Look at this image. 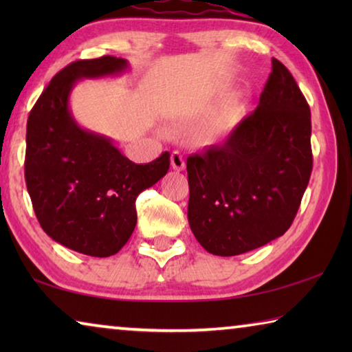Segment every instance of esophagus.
<instances>
[{
    "instance_id": "1",
    "label": "esophagus",
    "mask_w": 352,
    "mask_h": 352,
    "mask_svg": "<svg viewBox=\"0 0 352 352\" xmlns=\"http://www.w3.org/2000/svg\"><path fill=\"white\" fill-rule=\"evenodd\" d=\"M170 166L174 170H178V172L184 170V168H186V162H184V157L182 152L174 151L170 153Z\"/></svg>"
}]
</instances>
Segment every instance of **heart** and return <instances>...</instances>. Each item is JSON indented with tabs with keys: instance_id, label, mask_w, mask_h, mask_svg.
Segmentation results:
<instances>
[{
	"instance_id": "b5f03b06",
	"label": "heart",
	"mask_w": 352,
	"mask_h": 352,
	"mask_svg": "<svg viewBox=\"0 0 352 352\" xmlns=\"http://www.w3.org/2000/svg\"><path fill=\"white\" fill-rule=\"evenodd\" d=\"M239 115H241V107L239 105H231L230 109H226V111H223V115L220 116L219 122H217V129L220 130V132H223V130L230 129L236 122V119L239 118Z\"/></svg>"
}]
</instances>
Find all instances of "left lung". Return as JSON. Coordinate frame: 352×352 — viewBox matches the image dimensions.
<instances>
[{
	"instance_id": "obj_1",
	"label": "left lung",
	"mask_w": 352,
	"mask_h": 352,
	"mask_svg": "<svg viewBox=\"0 0 352 352\" xmlns=\"http://www.w3.org/2000/svg\"><path fill=\"white\" fill-rule=\"evenodd\" d=\"M311 109L272 58L259 105L223 144L188 157V220L206 252L236 256L290 228L312 172Z\"/></svg>"
}]
</instances>
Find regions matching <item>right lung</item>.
<instances>
[{
  "mask_svg": "<svg viewBox=\"0 0 352 352\" xmlns=\"http://www.w3.org/2000/svg\"><path fill=\"white\" fill-rule=\"evenodd\" d=\"M127 67L126 58L113 56L69 63L52 77L28 118L25 178L40 226L63 247L96 258L126 245L136 225V197L170 164L169 152L135 164L71 115L68 100L77 80Z\"/></svg>",
  "mask_w": 352,
  "mask_h": 352,
  "instance_id": "1",
  "label": "right lung"
}]
</instances>
